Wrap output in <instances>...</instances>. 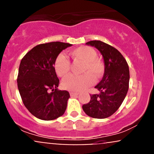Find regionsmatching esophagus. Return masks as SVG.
<instances>
[{"instance_id": "obj_1", "label": "esophagus", "mask_w": 154, "mask_h": 154, "mask_svg": "<svg viewBox=\"0 0 154 154\" xmlns=\"http://www.w3.org/2000/svg\"><path fill=\"white\" fill-rule=\"evenodd\" d=\"M69 94H70V96L73 97V96H77V95H78L79 93H75V92H70Z\"/></svg>"}]
</instances>
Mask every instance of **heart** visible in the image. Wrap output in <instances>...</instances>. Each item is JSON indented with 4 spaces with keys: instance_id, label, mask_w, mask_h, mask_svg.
Wrapping results in <instances>:
<instances>
[{
    "instance_id": "b5f03b06",
    "label": "heart",
    "mask_w": 154,
    "mask_h": 154,
    "mask_svg": "<svg viewBox=\"0 0 154 154\" xmlns=\"http://www.w3.org/2000/svg\"><path fill=\"white\" fill-rule=\"evenodd\" d=\"M74 61L83 62L81 75H70L62 82V87L67 91L79 92L86 89L95 82V78L100 77L104 72V64L97 57L95 51L91 47L81 46L70 52ZM71 63L63 54L57 56L54 61V69L56 75L60 77H65L69 75Z\"/></svg>"
}]
</instances>
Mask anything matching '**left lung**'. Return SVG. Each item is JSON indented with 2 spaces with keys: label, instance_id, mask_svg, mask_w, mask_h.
Wrapping results in <instances>:
<instances>
[{
  "label": "left lung",
  "instance_id": "1",
  "mask_svg": "<svg viewBox=\"0 0 154 154\" xmlns=\"http://www.w3.org/2000/svg\"><path fill=\"white\" fill-rule=\"evenodd\" d=\"M86 45L100 51L105 69L103 78L95 87L100 93L91 95V100L82 106V109L91 117L105 119L117 111L128 93L129 66L121 53L111 45L100 40H91Z\"/></svg>",
  "mask_w": 154,
  "mask_h": 154
}]
</instances>
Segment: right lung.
<instances>
[{"label":"right lung","mask_w":154,"mask_h":154,"mask_svg":"<svg viewBox=\"0 0 154 154\" xmlns=\"http://www.w3.org/2000/svg\"><path fill=\"white\" fill-rule=\"evenodd\" d=\"M72 44L51 42L38 45L23 57L19 68L17 85L23 103L35 117L57 119L64 114L70 95L59 91L54 69L56 58Z\"/></svg>","instance_id":"1"}]
</instances>
